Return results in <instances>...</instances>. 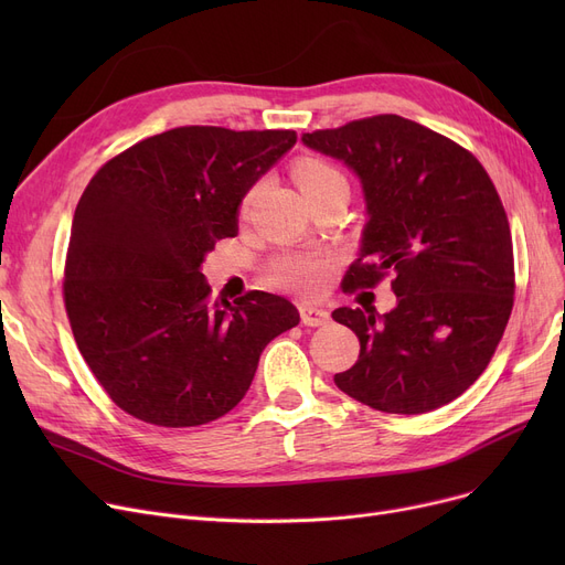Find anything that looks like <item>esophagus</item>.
Here are the masks:
<instances>
[{
    "mask_svg": "<svg viewBox=\"0 0 565 565\" xmlns=\"http://www.w3.org/2000/svg\"><path fill=\"white\" fill-rule=\"evenodd\" d=\"M300 320H302L305 328H320V324L330 322V313L324 309L311 307V305H302L300 307Z\"/></svg>",
    "mask_w": 565,
    "mask_h": 565,
    "instance_id": "1",
    "label": "esophagus"
}]
</instances>
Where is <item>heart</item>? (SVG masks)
<instances>
[{
    "label": "heart",
    "mask_w": 565,
    "mask_h": 565,
    "mask_svg": "<svg viewBox=\"0 0 565 565\" xmlns=\"http://www.w3.org/2000/svg\"><path fill=\"white\" fill-rule=\"evenodd\" d=\"M292 178L302 194L311 201L324 192L337 190V188H348L343 173L332 167L324 160L307 158L300 160L292 167ZM258 185H254L241 201V215H247L249 207L256 199ZM328 270H330V258L322 254H309V252H288L277 256L265 270V281L277 288H290L298 290L302 295H313L318 292L324 281H328Z\"/></svg>",
    "instance_id": "obj_1"
}]
</instances>
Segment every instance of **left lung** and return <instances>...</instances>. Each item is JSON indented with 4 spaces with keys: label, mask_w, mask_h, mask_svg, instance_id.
Returning a JSON list of instances; mask_svg holds the SVG:
<instances>
[{
    "label": "left lung",
    "mask_w": 565,
    "mask_h": 565,
    "mask_svg": "<svg viewBox=\"0 0 565 565\" xmlns=\"http://www.w3.org/2000/svg\"><path fill=\"white\" fill-rule=\"evenodd\" d=\"M302 141L360 175L369 222L343 292L392 277L384 316L341 307L360 360L337 373L350 398L390 414L451 403L488 369L507 330L515 263L507 211L467 148L398 114H377Z\"/></svg>",
    "instance_id": "obj_1"
}]
</instances>
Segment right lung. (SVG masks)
Segmentation results:
<instances>
[{
	"label": "right lung",
	"mask_w": 565,
	"mask_h": 565,
	"mask_svg": "<svg viewBox=\"0 0 565 565\" xmlns=\"http://www.w3.org/2000/svg\"><path fill=\"white\" fill-rule=\"evenodd\" d=\"M295 130L183 126L107 160L73 217L64 305L105 394L162 428L211 424L247 394L263 348L300 322L286 298L211 302L203 256Z\"/></svg>",
	"instance_id": "add662e5"
}]
</instances>
